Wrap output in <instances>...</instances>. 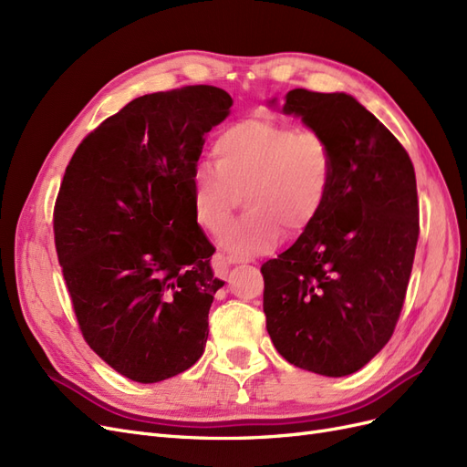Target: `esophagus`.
<instances>
[{
  "label": "esophagus",
  "mask_w": 467,
  "mask_h": 467,
  "mask_svg": "<svg viewBox=\"0 0 467 467\" xmlns=\"http://www.w3.org/2000/svg\"><path fill=\"white\" fill-rule=\"evenodd\" d=\"M220 261H223L225 265H237V263H251L249 257H242V255H220Z\"/></svg>",
  "instance_id": "esophagus-1"
}]
</instances>
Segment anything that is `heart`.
I'll list each match as a JSON object with an SVG mask.
<instances>
[{
  "label": "heart",
  "mask_w": 467,
  "mask_h": 467,
  "mask_svg": "<svg viewBox=\"0 0 467 467\" xmlns=\"http://www.w3.org/2000/svg\"><path fill=\"white\" fill-rule=\"evenodd\" d=\"M212 155L216 167L204 165L192 177V210L206 232L220 234L244 194L247 214L222 234L232 251H266L282 230L306 232L329 199L335 155L321 132L247 119L216 136Z\"/></svg>",
  "instance_id": "1"
}]
</instances>
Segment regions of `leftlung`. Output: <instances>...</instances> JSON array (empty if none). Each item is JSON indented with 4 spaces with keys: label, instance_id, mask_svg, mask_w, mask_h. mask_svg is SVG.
<instances>
[{
    "label": "left lung",
    "instance_id": "left-lung-1",
    "mask_svg": "<svg viewBox=\"0 0 467 467\" xmlns=\"http://www.w3.org/2000/svg\"><path fill=\"white\" fill-rule=\"evenodd\" d=\"M282 110L331 142L335 173L321 214L261 266L273 345L290 364L341 378L389 341L419 239L411 158L347 93L292 89Z\"/></svg>",
    "mask_w": 467,
    "mask_h": 467
}]
</instances>
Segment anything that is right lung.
<instances>
[{
    "instance_id": "1",
    "label": "right lung",
    "mask_w": 467,
    "mask_h": 467,
    "mask_svg": "<svg viewBox=\"0 0 467 467\" xmlns=\"http://www.w3.org/2000/svg\"><path fill=\"white\" fill-rule=\"evenodd\" d=\"M220 88L138 97L81 140L54 204V244L86 343L140 384L202 357L223 282L192 210L204 136L230 117Z\"/></svg>"
}]
</instances>
